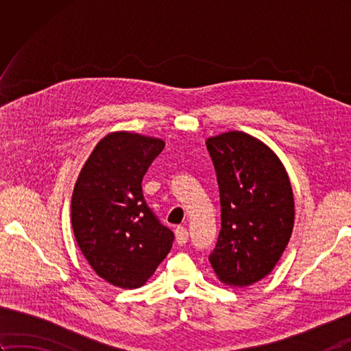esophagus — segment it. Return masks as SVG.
Returning a JSON list of instances; mask_svg holds the SVG:
<instances>
[{"label":"esophagus","mask_w":351,"mask_h":351,"mask_svg":"<svg viewBox=\"0 0 351 351\" xmlns=\"http://www.w3.org/2000/svg\"><path fill=\"white\" fill-rule=\"evenodd\" d=\"M175 235H176V243L180 244V245L185 244V243H187V240H189V232H187V229H185L184 226H178L175 229Z\"/></svg>","instance_id":"34e87169"}]
</instances>
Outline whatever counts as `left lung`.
I'll return each instance as SVG.
<instances>
[{"mask_svg":"<svg viewBox=\"0 0 351 351\" xmlns=\"http://www.w3.org/2000/svg\"><path fill=\"white\" fill-rule=\"evenodd\" d=\"M217 173L221 229L210 263L220 282L249 287L270 274L294 228V196L279 156L241 131L206 140Z\"/></svg>","mask_w":351,"mask_h":351,"instance_id":"1","label":"left lung"}]
</instances>
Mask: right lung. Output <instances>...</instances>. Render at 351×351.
I'll use <instances>...</instances> for the list:
<instances>
[{
    "label": "right lung",
    "instance_id": "right-lung-1",
    "mask_svg": "<svg viewBox=\"0 0 351 351\" xmlns=\"http://www.w3.org/2000/svg\"><path fill=\"white\" fill-rule=\"evenodd\" d=\"M164 145L137 132H110L73 187L71 219L78 247L93 271L119 288L143 287L173 243V232L149 210L141 191Z\"/></svg>",
    "mask_w": 351,
    "mask_h": 351
}]
</instances>
